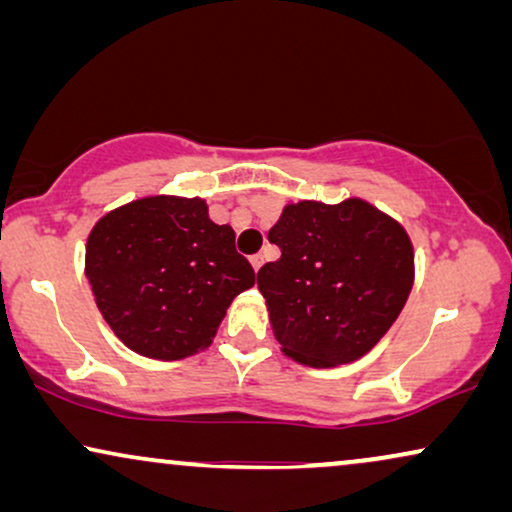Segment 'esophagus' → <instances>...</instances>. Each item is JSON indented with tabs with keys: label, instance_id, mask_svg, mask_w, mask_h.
I'll return each mask as SVG.
<instances>
[{
	"label": "esophagus",
	"instance_id": "1",
	"mask_svg": "<svg viewBox=\"0 0 512 512\" xmlns=\"http://www.w3.org/2000/svg\"><path fill=\"white\" fill-rule=\"evenodd\" d=\"M249 263H251V268L258 272V270H261V265H263V256L261 254H254V256L249 258Z\"/></svg>",
	"mask_w": 512,
	"mask_h": 512
}]
</instances>
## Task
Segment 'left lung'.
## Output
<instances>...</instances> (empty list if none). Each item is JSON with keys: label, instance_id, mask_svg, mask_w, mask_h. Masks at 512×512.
<instances>
[{"label": "left lung", "instance_id": "left-lung-1", "mask_svg": "<svg viewBox=\"0 0 512 512\" xmlns=\"http://www.w3.org/2000/svg\"><path fill=\"white\" fill-rule=\"evenodd\" d=\"M268 240L282 249L258 270V291L282 352L312 368L368 354L415 282L405 228L361 198L286 205Z\"/></svg>", "mask_w": 512, "mask_h": 512}]
</instances>
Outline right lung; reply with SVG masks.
Masks as SVG:
<instances>
[{"label":"right lung","instance_id":"obj_1","mask_svg":"<svg viewBox=\"0 0 512 512\" xmlns=\"http://www.w3.org/2000/svg\"><path fill=\"white\" fill-rule=\"evenodd\" d=\"M97 310L132 352L179 361L212 345L235 296L254 286L235 230L202 198L149 195L111 209L86 244Z\"/></svg>","mask_w":512,"mask_h":512}]
</instances>
